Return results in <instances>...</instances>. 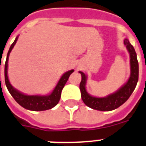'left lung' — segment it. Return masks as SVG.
<instances>
[{
    "label": "left lung",
    "mask_w": 146,
    "mask_h": 146,
    "mask_svg": "<svg viewBox=\"0 0 146 146\" xmlns=\"http://www.w3.org/2000/svg\"><path fill=\"white\" fill-rule=\"evenodd\" d=\"M124 44L129 53L130 56V76L126 83L120 87L116 92L105 97H96L90 95L86 89L87 76L85 73L80 71L82 80L80 84L81 97L83 103L91 109L100 111H111L119 107L132 95L139 80V63L135 49L129 43L128 39L124 40Z\"/></svg>",
    "instance_id": "8db88e82"
}]
</instances>
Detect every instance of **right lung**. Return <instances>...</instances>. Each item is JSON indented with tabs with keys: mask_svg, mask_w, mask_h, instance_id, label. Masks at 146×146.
<instances>
[{
	"mask_svg": "<svg viewBox=\"0 0 146 146\" xmlns=\"http://www.w3.org/2000/svg\"><path fill=\"white\" fill-rule=\"evenodd\" d=\"M18 39V36H17L14 43L11 44V47L9 49L8 53L7 55L6 62H5V66H4V78H5V84L8 90L9 93L13 96L15 101L21 105L22 107L25 108L28 110H32V111H43V110H47L50 109H52L60 101L61 96V92L63 88L64 87L66 83L68 80L69 77L72 73H73V70H69L63 74L60 80L57 83L56 86L54 88V90L52 91V93L49 95L40 96V95H26L24 93H21L20 91L16 90L15 88L12 86V85L9 81L8 76H7V66H8V59L10 53L14 48V45L16 44L17 40ZM1 80V78H0Z\"/></svg>",
	"mask_w": 146,
	"mask_h": 146,
	"instance_id": "add662e5",
	"label": "right lung"
}]
</instances>
